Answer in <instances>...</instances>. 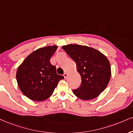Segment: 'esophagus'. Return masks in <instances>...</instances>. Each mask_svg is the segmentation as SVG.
I'll use <instances>...</instances> for the list:
<instances>
[{"mask_svg": "<svg viewBox=\"0 0 133 133\" xmlns=\"http://www.w3.org/2000/svg\"><path fill=\"white\" fill-rule=\"evenodd\" d=\"M68 74H67V73H64V74H63V76H64V77L65 78H66L67 77H68Z\"/></svg>", "mask_w": 133, "mask_h": 133, "instance_id": "1", "label": "esophagus"}]
</instances>
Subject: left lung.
Returning a JSON list of instances; mask_svg holds the SVG:
<instances>
[{"mask_svg": "<svg viewBox=\"0 0 133 133\" xmlns=\"http://www.w3.org/2000/svg\"><path fill=\"white\" fill-rule=\"evenodd\" d=\"M62 48L76 63L81 76V85L72 90L74 94L83 100L98 96L107 87L111 76L107 58L100 51L87 46L69 44Z\"/></svg>", "mask_w": 133, "mask_h": 133, "instance_id": "obj_1", "label": "left lung"}]
</instances>
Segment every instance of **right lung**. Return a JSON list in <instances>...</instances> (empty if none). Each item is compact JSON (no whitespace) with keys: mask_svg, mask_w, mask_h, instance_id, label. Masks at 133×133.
<instances>
[{"mask_svg":"<svg viewBox=\"0 0 133 133\" xmlns=\"http://www.w3.org/2000/svg\"><path fill=\"white\" fill-rule=\"evenodd\" d=\"M57 46L40 48L24 60L16 72V80L19 89L30 99L42 101L48 99L54 91L63 75L57 74L56 67L50 58Z\"/></svg>","mask_w":133,"mask_h":133,"instance_id":"obj_1","label":"right lung"}]
</instances>
